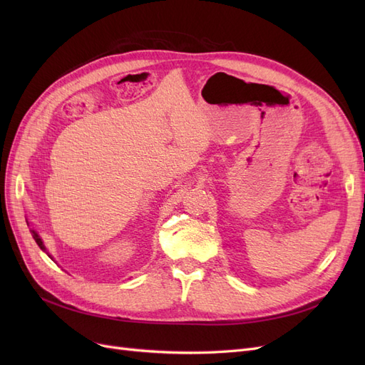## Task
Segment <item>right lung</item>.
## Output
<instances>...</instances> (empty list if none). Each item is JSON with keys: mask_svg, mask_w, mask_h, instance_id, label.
<instances>
[{"mask_svg": "<svg viewBox=\"0 0 365 365\" xmlns=\"http://www.w3.org/2000/svg\"><path fill=\"white\" fill-rule=\"evenodd\" d=\"M27 225H29V222H27ZM30 233H31V236H33V239H35V242L38 244V247L43 251V252H47V248H46V245H43V242H42V239H41V236L38 235V231H35V230H30ZM48 254V252H47ZM48 257L50 259H53L50 254H48Z\"/></svg>", "mask_w": 365, "mask_h": 365, "instance_id": "obj_1", "label": "right lung"}]
</instances>
